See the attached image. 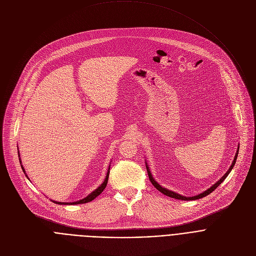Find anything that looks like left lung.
<instances>
[{
    "label": "left lung",
    "instance_id": "obj_1",
    "mask_svg": "<svg viewBox=\"0 0 256 256\" xmlns=\"http://www.w3.org/2000/svg\"><path fill=\"white\" fill-rule=\"evenodd\" d=\"M238 152H239V146H238V150H237V152H236V154H235V158H234V160H233V162H232V164H231V166L229 168V170L228 171H226V173L218 181V182H216L212 187H210L208 190H206V191H204L202 193H200V194H198V195H195V196H192V197H187V196H183V195H180V194H178V193H176V192H174V191H171V190H168V189H166V188H164V187H162L154 178H152V173H150V166H148V162H146V170H148V178H150V182L152 183V185L160 191V192H162V194H164V195H166V196H168V197H172V198H175V200H200V198H202V197H204V196H206V195H208L210 193H212L226 177H228V175L230 174V172L232 171V168H233V166H234V164H235V162H236V160H237V156H238Z\"/></svg>",
    "mask_w": 256,
    "mask_h": 256
}]
</instances>
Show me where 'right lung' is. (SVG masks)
<instances>
[{
    "instance_id": "1",
    "label": "right lung",
    "mask_w": 256,
    "mask_h": 256,
    "mask_svg": "<svg viewBox=\"0 0 256 256\" xmlns=\"http://www.w3.org/2000/svg\"><path fill=\"white\" fill-rule=\"evenodd\" d=\"M20 164H21V160H20ZM23 172H24V168H23V166H21ZM110 170V168H108ZM108 170V173H106V179L104 181L102 182V184H100V186L98 188H96L94 191H92L90 194H88V196H86L85 198H83V200H80L78 202H52L54 204H86V202H92L96 197H98L106 188V184H108V174H110V171ZM25 173V172H24ZM25 176L27 177V175L25 174ZM28 178V177H27Z\"/></svg>"
}]
</instances>
